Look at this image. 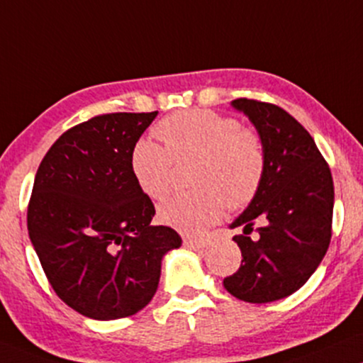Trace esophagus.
I'll return each mask as SVG.
<instances>
[{
    "label": "esophagus",
    "instance_id": "obj_1",
    "mask_svg": "<svg viewBox=\"0 0 363 363\" xmlns=\"http://www.w3.org/2000/svg\"><path fill=\"white\" fill-rule=\"evenodd\" d=\"M183 245L189 249H194V250H199V249H203L207 242H205L203 239H191V237H186V239H183Z\"/></svg>",
    "mask_w": 363,
    "mask_h": 363
}]
</instances>
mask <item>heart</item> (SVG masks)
Here are the masks:
<instances>
[{
    "mask_svg": "<svg viewBox=\"0 0 363 363\" xmlns=\"http://www.w3.org/2000/svg\"><path fill=\"white\" fill-rule=\"evenodd\" d=\"M164 148L141 140L131 151V173L143 194L161 200L169 194L174 163L195 161L191 185L160 205L158 218L186 235H199L222 217L223 207L242 208L257 194L266 172V150L257 133L208 109H190L156 126Z\"/></svg>",
    "mask_w": 363,
    "mask_h": 363,
    "instance_id": "obj_1",
    "label": "heart"
}]
</instances>
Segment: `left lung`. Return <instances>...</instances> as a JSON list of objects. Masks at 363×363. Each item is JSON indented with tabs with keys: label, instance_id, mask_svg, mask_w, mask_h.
<instances>
[{
	"label": "left lung",
	"instance_id": "left-lung-1",
	"mask_svg": "<svg viewBox=\"0 0 363 363\" xmlns=\"http://www.w3.org/2000/svg\"><path fill=\"white\" fill-rule=\"evenodd\" d=\"M230 106L261 136L266 172L256 196L229 225L244 229L234 237L242 264L223 286L242 301L271 303L298 291L323 261L332 239L333 178L310 133L284 109L252 99Z\"/></svg>",
	"mask_w": 363,
	"mask_h": 363
}]
</instances>
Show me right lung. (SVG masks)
<instances>
[{"mask_svg": "<svg viewBox=\"0 0 363 363\" xmlns=\"http://www.w3.org/2000/svg\"><path fill=\"white\" fill-rule=\"evenodd\" d=\"M158 116H96L62 134L35 174L28 235L57 296L92 320L126 318L155 296L161 261L182 245L151 225L155 205L131 173V151Z\"/></svg>", "mask_w": 363, "mask_h": 363, "instance_id": "1", "label": "right lung"}]
</instances>
